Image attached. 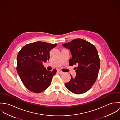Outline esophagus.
I'll use <instances>...</instances> for the list:
<instances>
[{
    "instance_id": "1",
    "label": "esophagus",
    "mask_w": 120,
    "mask_h": 120,
    "mask_svg": "<svg viewBox=\"0 0 120 120\" xmlns=\"http://www.w3.org/2000/svg\"><path fill=\"white\" fill-rule=\"evenodd\" d=\"M57 72H58L59 74H63V73H64L62 71H61L60 70H58L57 71Z\"/></svg>"
}]
</instances>
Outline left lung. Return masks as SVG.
Instances as JSON below:
<instances>
[{
	"mask_svg": "<svg viewBox=\"0 0 120 120\" xmlns=\"http://www.w3.org/2000/svg\"><path fill=\"white\" fill-rule=\"evenodd\" d=\"M70 50L72 57L69 60L71 66L75 68L76 76L65 84L66 88L76 94H81L89 90L95 83L100 67L98 51L94 45L82 39H76L62 44Z\"/></svg>",
	"mask_w": 120,
	"mask_h": 120,
	"instance_id": "1",
	"label": "left lung"
}]
</instances>
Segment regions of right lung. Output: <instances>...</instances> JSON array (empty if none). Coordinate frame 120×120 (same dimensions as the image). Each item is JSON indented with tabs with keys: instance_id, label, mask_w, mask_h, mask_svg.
Instances as JSON below:
<instances>
[{
	"instance_id": "right-lung-1",
	"label": "right lung",
	"mask_w": 120,
	"mask_h": 120,
	"mask_svg": "<svg viewBox=\"0 0 120 120\" xmlns=\"http://www.w3.org/2000/svg\"><path fill=\"white\" fill-rule=\"evenodd\" d=\"M57 45L36 41L26 44L18 52L17 73L23 85L30 91L41 93L50 85L57 71L47 70L43 63L49 60V51Z\"/></svg>"
}]
</instances>
